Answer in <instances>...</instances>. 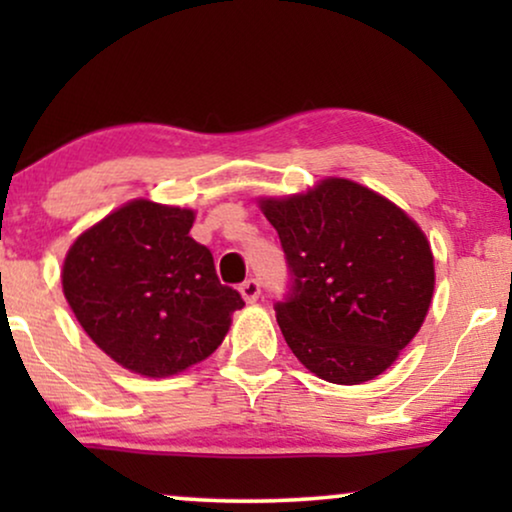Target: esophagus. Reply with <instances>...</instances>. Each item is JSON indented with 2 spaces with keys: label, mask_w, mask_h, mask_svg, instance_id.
<instances>
[{
  "label": "esophagus",
  "mask_w": 512,
  "mask_h": 512,
  "mask_svg": "<svg viewBox=\"0 0 512 512\" xmlns=\"http://www.w3.org/2000/svg\"><path fill=\"white\" fill-rule=\"evenodd\" d=\"M240 293H242V298L247 300V303H256L258 296H261V282H258V279H254V277H249L247 282L240 284Z\"/></svg>",
  "instance_id": "34e87169"
}]
</instances>
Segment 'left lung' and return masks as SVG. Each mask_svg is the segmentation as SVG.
Returning <instances> with one entry per match:
<instances>
[{
	"instance_id": "obj_1",
	"label": "left lung",
	"mask_w": 512,
	"mask_h": 512,
	"mask_svg": "<svg viewBox=\"0 0 512 512\" xmlns=\"http://www.w3.org/2000/svg\"><path fill=\"white\" fill-rule=\"evenodd\" d=\"M261 209L289 268L275 314L291 352L333 384L384 373L417 335L433 296V254L417 223L347 179L263 200Z\"/></svg>"
}]
</instances>
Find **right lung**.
Listing matches in <instances>:
<instances>
[{
	"label": "right lung",
	"mask_w": 512,
	"mask_h": 512,
	"mask_svg": "<svg viewBox=\"0 0 512 512\" xmlns=\"http://www.w3.org/2000/svg\"><path fill=\"white\" fill-rule=\"evenodd\" d=\"M191 209L135 200L72 244L62 289L90 340L123 368L177 375L226 338L240 293L195 242Z\"/></svg>",
	"instance_id": "1"
}]
</instances>
